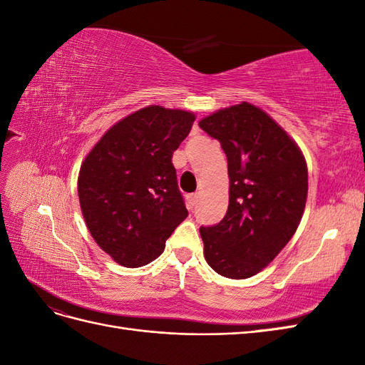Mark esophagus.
<instances>
[{
  "mask_svg": "<svg viewBox=\"0 0 365 365\" xmlns=\"http://www.w3.org/2000/svg\"><path fill=\"white\" fill-rule=\"evenodd\" d=\"M197 197H200V195H197V193H195V195H190V196H189V207H190V210H193V208L196 207V204H197Z\"/></svg>",
  "mask_w": 365,
  "mask_h": 365,
  "instance_id": "34e87169",
  "label": "esophagus"
}]
</instances>
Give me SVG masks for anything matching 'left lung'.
Listing matches in <instances>:
<instances>
[{"label":"left lung","instance_id":"1","mask_svg":"<svg viewBox=\"0 0 365 365\" xmlns=\"http://www.w3.org/2000/svg\"><path fill=\"white\" fill-rule=\"evenodd\" d=\"M200 128L220 143L228 161V210L201 227L204 256L217 274L248 279L295 235L307 197L303 152L263 109L242 102L204 117Z\"/></svg>","mask_w":365,"mask_h":365}]
</instances>
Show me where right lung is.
<instances>
[{
	"instance_id": "add662e5",
	"label": "right lung",
	"mask_w": 365,
	"mask_h": 365,
	"mask_svg": "<svg viewBox=\"0 0 365 365\" xmlns=\"http://www.w3.org/2000/svg\"><path fill=\"white\" fill-rule=\"evenodd\" d=\"M195 118L184 109L141 108L109 128L81 165L77 193L85 224L121 267L155 260L189 215L172 155Z\"/></svg>"
}]
</instances>
